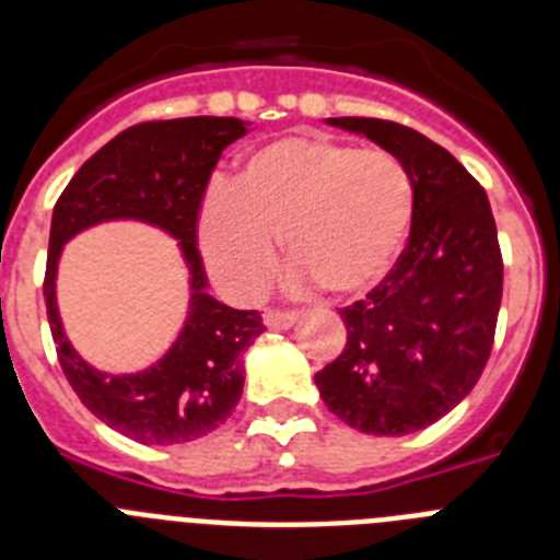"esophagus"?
Segmentation results:
<instances>
[{"label": "esophagus", "mask_w": 560, "mask_h": 560, "mask_svg": "<svg viewBox=\"0 0 560 560\" xmlns=\"http://www.w3.org/2000/svg\"><path fill=\"white\" fill-rule=\"evenodd\" d=\"M264 323L271 330H289L296 323V314H291V311H266Z\"/></svg>", "instance_id": "34e87169"}]
</instances>
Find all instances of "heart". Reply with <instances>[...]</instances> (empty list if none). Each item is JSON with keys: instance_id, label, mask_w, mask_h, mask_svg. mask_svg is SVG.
<instances>
[{"instance_id": "1", "label": "heart", "mask_w": 560, "mask_h": 560, "mask_svg": "<svg viewBox=\"0 0 560 560\" xmlns=\"http://www.w3.org/2000/svg\"><path fill=\"white\" fill-rule=\"evenodd\" d=\"M409 167L381 148L289 133L255 148L232 187L212 185L199 210V249L237 300L269 289L277 241L334 296H361L393 271L415 219Z\"/></svg>"}]
</instances>
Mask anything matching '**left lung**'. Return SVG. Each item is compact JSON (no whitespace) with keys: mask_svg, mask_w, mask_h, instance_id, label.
Listing matches in <instances>:
<instances>
[{"mask_svg":"<svg viewBox=\"0 0 560 560\" xmlns=\"http://www.w3.org/2000/svg\"><path fill=\"white\" fill-rule=\"evenodd\" d=\"M395 153L415 179L409 244L364 300L341 308L348 345L314 375L325 407L375 438L432 427L471 393L491 355L502 255L482 187L446 148L375 117H328Z\"/></svg>","mask_w":560,"mask_h":560,"instance_id":"left-lung-1","label":"left lung"}]
</instances>
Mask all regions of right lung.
<instances>
[{
    "label": "right lung",
    "mask_w": 560,
    "mask_h": 560,
    "mask_svg": "<svg viewBox=\"0 0 560 560\" xmlns=\"http://www.w3.org/2000/svg\"><path fill=\"white\" fill-rule=\"evenodd\" d=\"M249 126L237 117H182L126 128L83 162L52 210L44 300L61 370L89 412L145 446H176L215 432L244 393V353L266 330L257 311L230 308L207 291L199 255V210L212 167ZM108 220L165 231L188 269L191 300L180 336L162 360L137 374L89 365L71 348L57 311L62 246Z\"/></svg>",
    "instance_id": "add662e5"
}]
</instances>
